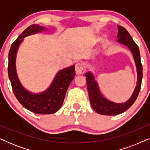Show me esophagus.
I'll return each instance as SVG.
<instances>
[{
	"label": "esophagus",
	"instance_id": "34e87169",
	"mask_svg": "<svg viewBox=\"0 0 150 150\" xmlns=\"http://www.w3.org/2000/svg\"><path fill=\"white\" fill-rule=\"evenodd\" d=\"M75 70L76 74H83L85 72V69H84L83 65L81 63H77L75 66Z\"/></svg>",
	"mask_w": 150,
	"mask_h": 150
}]
</instances>
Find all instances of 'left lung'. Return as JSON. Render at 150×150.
I'll list each match as a JSON object with an SVG mask.
<instances>
[{
	"label": "left lung",
	"instance_id": "8db88e82",
	"mask_svg": "<svg viewBox=\"0 0 150 150\" xmlns=\"http://www.w3.org/2000/svg\"><path fill=\"white\" fill-rule=\"evenodd\" d=\"M118 34L117 36L119 44L127 46L132 52L137 68V81L136 87L131 97L125 102L116 103L106 99L100 91L99 86L93 73L87 71L85 73L86 81H87V89L91 105L93 110L98 114L104 115H116L122 113L128 109L134 104L137 100L141 89V81L143 77V67L141 63L140 52L139 47L134 42L126 28L122 26L117 25Z\"/></svg>",
	"mask_w": 150,
	"mask_h": 150
}]
</instances>
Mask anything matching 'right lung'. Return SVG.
Segmentation results:
<instances>
[{
	"mask_svg": "<svg viewBox=\"0 0 150 150\" xmlns=\"http://www.w3.org/2000/svg\"><path fill=\"white\" fill-rule=\"evenodd\" d=\"M43 31H48L47 28L39 24H32L12 44L9 52L8 75L13 93L20 103L34 113L47 115L54 113L60 109L67 90L76 73L74 65L60 69L49 87L40 93H33L23 87L16 71V56L18 48L24 38Z\"/></svg>",
	"mask_w": 150,
	"mask_h": 150,
	"instance_id": "add662e5",
	"label": "right lung"
}]
</instances>
